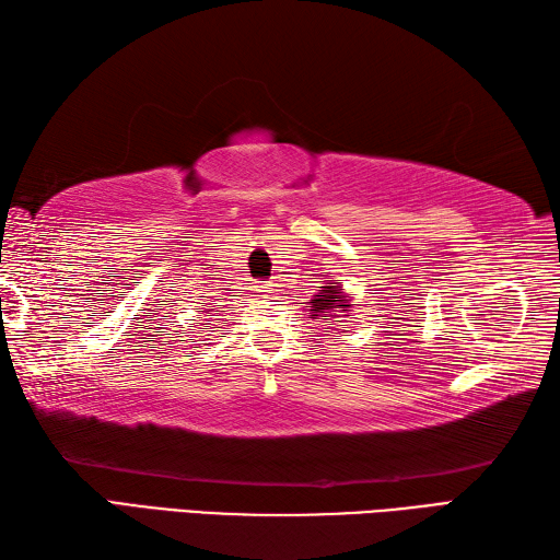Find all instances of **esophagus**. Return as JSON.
<instances>
[{
	"mask_svg": "<svg viewBox=\"0 0 560 560\" xmlns=\"http://www.w3.org/2000/svg\"><path fill=\"white\" fill-rule=\"evenodd\" d=\"M261 291H265V295H269L273 289H271V283H265V287H261Z\"/></svg>",
	"mask_w": 560,
	"mask_h": 560,
	"instance_id": "esophagus-1",
	"label": "esophagus"
}]
</instances>
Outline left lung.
I'll return each instance as SVG.
<instances>
[{
	"label": "left lung",
	"instance_id": "obj_1",
	"mask_svg": "<svg viewBox=\"0 0 560 560\" xmlns=\"http://www.w3.org/2000/svg\"><path fill=\"white\" fill-rule=\"evenodd\" d=\"M319 293L313 295V301L307 303V317L311 319H317V323H327V319H331V323H341L339 319V313H351L353 307V295L343 291V287L339 281H331L327 283V287H317ZM349 331V329H343Z\"/></svg>",
	"mask_w": 560,
	"mask_h": 560
}]
</instances>
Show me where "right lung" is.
<instances>
[{"instance_id": "1", "label": "right lung", "mask_w": 560, "mask_h": 560, "mask_svg": "<svg viewBox=\"0 0 560 560\" xmlns=\"http://www.w3.org/2000/svg\"><path fill=\"white\" fill-rule=\"evenodd\" d=\"M211 311H213V307H211ZM199 313H205V311H199Z\"/></svg>"}]
</instances>
